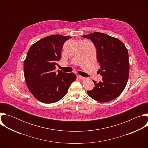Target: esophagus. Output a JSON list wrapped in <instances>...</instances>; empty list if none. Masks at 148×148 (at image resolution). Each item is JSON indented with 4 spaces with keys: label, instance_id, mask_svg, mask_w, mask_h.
<instances>
[{
    "label": "esophagus",
    "instance_id": "1",
    "mask_svg": "<svg viewBox=\"0 0 148 148\" xmlns=\"http://www.w3.org/2000/svg\"><path fill=\"white\" fill-rule=\"evenodd\" d=\"M77 78L80 79H85V78H84V77H82L81 75H78L77 76Z\"/></svg>",
    "mask_w": 148,
    "mask_h": 148
}]
</instances>
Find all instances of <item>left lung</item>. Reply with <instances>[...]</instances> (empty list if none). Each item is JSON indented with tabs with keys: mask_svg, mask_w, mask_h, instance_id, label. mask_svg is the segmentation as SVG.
I'll return each mask as SVG.
<instances>
[{
	"mask_svg": "<svg viewBox=\"0 0 148 148\" xmlns=\"http://www.w3.org/2000/svg\"><path fill=\"white\" fill-rule=\"evenodd\" d=\"M83 37L90 39L97 50L98 71L102 76L99 82L92 80L95 87L87 91L92 99L106 102L117 98L125 89L130 74L128 50L118 38L105 33L94 32Z\"/></svg>",
	"mask_w": 148,
	"mask_h": 148,
	"instance_id": "left-lung-1",
	"label": "left lung"
}]
</instances>
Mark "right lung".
I'll return each mask as SVG.
<instances>
[{
  "mask_svg": "<svg viewBox=\"0 0 148 148\" xmlns=\"http://www.w3.org/2000/svg\"><path fill=\"white\" fill-rule=\"evenodd\" d=\"M71 37L51 35L34 43L24 61L25 79L29 91L37 100L50 103L58 101L67 94L76 79L73 73L56 71L64 42Z\"/></svg>",
  "mask_w": 148,
  "mask_h": 148,
  "instance_id": "obj_1",
  "label": "right lung"
}]
</instances>
